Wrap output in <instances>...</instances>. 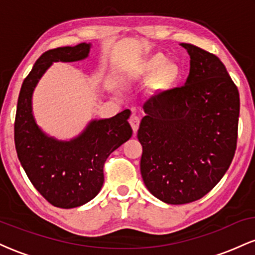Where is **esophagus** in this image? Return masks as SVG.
Segmentation results:
<instances>
[{"label":"esophagus","mask_w":255,"mask_h":255,"mask_svg":"<svg viewBox=\"0 0 255 255\" xmlns=\"http://www.w3.org/2000/svg\"><path fill=\"white\" fill-rule=\"evenodd\" d=\"M129 122H130L131 128H133V131L134 133H136L137 128H139V125H140V118L136 115H131L129 119Z\"/></svg>","instance_id":"esophagus-1"}]
</instances>
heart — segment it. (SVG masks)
<instances>
[{
    "label": "heart",
    "instance_id": "heart-1",
    "mask_svg": "<svg viewBox=\"0 0 255 255\" xmlns=\"http://www.w3.org/2000/svg\"><path fill=\"white\" fill-rule=\"evenodd\" d=\"M158 79L162 86H170L180 77V69L175 63L169 62V58L163 54H156L144 61L135 72L131 73V78L153 77L157 73Z\"/></svg>",
    "mask_w": 255,
    "mask_h": 255
}]
</instances>
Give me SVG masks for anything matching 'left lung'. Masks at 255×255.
<instances>
[{
	"label": "left lung",
	"instance_id": "1",
	"mask_svg": "<svg viewBox=\"0 0 255 255\" xmlns=\"http://www.w3.org/2000/svg\"><path fill=\"white\" fill-rule=\"evenodd\" d=\"M186 84L145 102L137 130L140 171L151 194L171 205L207 194L224 176L238 142L239 90L222 61L192 44Z\"/></svg>",
	"mask_w": 255,
	"mask_h": 255
}]
</instances>
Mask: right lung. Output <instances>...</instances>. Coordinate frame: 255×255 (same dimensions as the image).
<instances>
[{
    "label": "right lung",
    "instance_id": "1",
    "mask_svg": "<svg viewBox=\"0 0 255 255\" xmlns=\"http://www.w3.org/2000/svg\"><path fill=\"white\" fill-rule=\"evenodd\" d=\"M91 44L45 51L25 78L17 99L14 141L17 158L31 183L51 205L73 209L89 203L104 182L103 166L111 152L133 134L126 109L114 118L93 120L69 141L48 136L32 114V95L52 62H75L89 56Z\"/></svg>",
    "mask_w": 255,
    "mask_h": 255
}]
</instances>
